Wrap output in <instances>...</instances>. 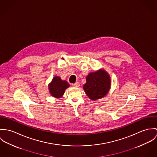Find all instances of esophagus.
<instances>
[{
  "label": "esophagus",
  "instance_id": "obj_1",
  "mask_svg": "<svg viewBox=\"0 0 157 157\" xmlns=\"http://www.w3.org/2000/svg\"><path fill=\"white\" fill-rule=\"evenodd\" d=\"M73 86L75 87H78L80 86V83L79 82H76L75 84H73Z\"/></svg>",
  "mask_w": 157,
  "mask_h": 157
}]
</instances>
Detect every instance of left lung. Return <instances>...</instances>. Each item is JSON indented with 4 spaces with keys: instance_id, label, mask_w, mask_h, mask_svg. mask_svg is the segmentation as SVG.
Listing matches in <instances>:
<instances>
[{
    "instance_id": "8db88e82",
    "label": "left lung",
    "mask_w": 157,
    "mask_h": 157,
    "mask_svg": "<svg viewBox=\"0 0 157 157\" xmlns=\"http://www.w3.org/2000/svg\"><path fill=\"white\" fill-rule=\"evenodd\" d=\"M83 88L88 97L93 101L104 98L111 87V79L108 73L103 69L90 73L86 78Z\"/></svg>"
}]
</instances>
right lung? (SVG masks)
<instances>
[{
    "mask_svg": "<svg viewBox=\"0 0 157 157\" xmlns=\"http://www.w3.org/2000/svg\"><path fill=\"white\" fill-rule=\"evenodd\" d=\"M70 87L66 81H63L60 77L55 76L49 84V90L53 97L59 98L64 94L66 89Z\"/></svg>",
    "mask_w": 157,
    "mask_h": 157,
    "instance_id": "1",
    "label": "right lung"
}]
</instances>
